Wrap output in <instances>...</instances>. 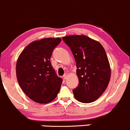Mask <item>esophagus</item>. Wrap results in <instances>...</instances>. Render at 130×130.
Wrapping results in <instances>:
<instances>
[{
	"mask_svg": "<svg viewBox=\"0 0 130 130\" xmlns=\"http://www.w3.org/2000/svg\"><path fill=\"white\" fill-rule=\"evenodd\" d=\"M68 73H65L64 75H63L64 78V79H66L67 77H68Z\"/></svg>",
	"mask_w": 130,
	"mask_h": 130,
	"instance_id": "34e87169",
	"label": "esophagus"
}]
</instances>
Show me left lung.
I'll return each mask as SVG.
<instances>
[{
	"instance_id": "obj_1",
	"label": "left lung",
	"mask_w": 130,
	"mask_h": 130,
	"mask_svg": "<svg viewBox=\"0 0 130 130\" xmlns=\"http://www.w3.org/2000/svg\"><path fill=\"white\" fill-rule=\"evenodd\" d=\"M75 58L78 87L73 90L75 98L83 103H92L107 88L111 69L105 50L99 42L84 35L62 37Z\"/></svg>"
}]
</instances>
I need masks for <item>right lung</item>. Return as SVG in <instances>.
I'll return each mask as SVG.
<instances>
[{
    "mask_svg": "<svg viewBox=\"0 0 130 130\" xmlns=\"http://www.w3.org/2000/svg\"><path fill=\"white\" fill-rule=\"evenodd\" d=\"M60 38H45L29 43L20 55L16 66L18 84L31 100L46 104L55 100L62 80L51 64L54 48Z\"/></svg>",
    "mask_w": 130,
    "mask_h": 130,
    "instance_id": "obj_1",
    "label": "right lung"
}]
</instances>
